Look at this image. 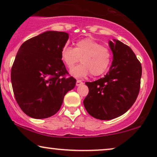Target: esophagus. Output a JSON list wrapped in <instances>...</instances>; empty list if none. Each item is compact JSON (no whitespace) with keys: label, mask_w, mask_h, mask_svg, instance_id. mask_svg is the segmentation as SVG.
<instances>
[{"label":"esophagus","mask_w":157,"mask_h":157,"mask_svg":"<svg viewBox=\"0 0 157 157\" xmlns=\"http://www.w3.org/2000/svg\"><path fill=\"white\" fill-rule=\"evenodd\" d=\"M83 82L81 81H80V80H77L76 81V86H80V85H81V84H83Z\"/></svg>","instance_id":"obj_1"}]
</instances>
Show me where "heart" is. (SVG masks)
Wrapping results in <instances>:
<instances>
[{
	"instance_id": "b5f03b06",
	"label": "heart",
	"mask_w": 157,
	"mask_h": 157,
	"mask_svg": "<svg viewBox=\"0 0 157 157\" xmlns=\"http://www.w3.org/2000/svg\"><path fill=\"white\" fill-rule=\"evenodd\" d=\"M111 53L106 47L92 38H83L76 43V47L65 46L61 49L62 61L68 68H72L80 61V65L71 71L76 78H83L89 73L93 76L104 74L111 62Z\"/></svg>"
}]
</instances>
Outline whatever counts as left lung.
Masks as SVG:
<instances>
[{"instance_id":"left-lung-1","label":"left lung","mask_w":157,"mask_h":157,"mask_svg":"<svg viewBox=\"0 0 157 157\" xmlns=\"http://www.w3.org/2000/svg\"><path fill=\"white\" fill-rule=\"evenodd\" d=\"M113 58L109 72L86 82L89 94L83 100L87 112L100 120L119 117L129 109L139 93L142 68L132 48L118 40L109 41Z\"/></svg>"}]
</instances>
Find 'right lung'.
Listing matches in <instances>:
<instances>
[{"mask_svg":"<svg viewBox=\"0 0 157 157\" xmlns=\"http://www.w3.org/2000/svg\"><path fill=\"white\" fill-rule=\"evenodd\" d=\"M68 34L46 31L21 45L11 68L16 100L23 112L34 119L56 113L64 96L74 89L76 80L69 74L61 58Z\"/></svg>","mask_w":157,"mask_h":157,"instance_id":"right-lung-1","label":"right lung"}]
</instances>
